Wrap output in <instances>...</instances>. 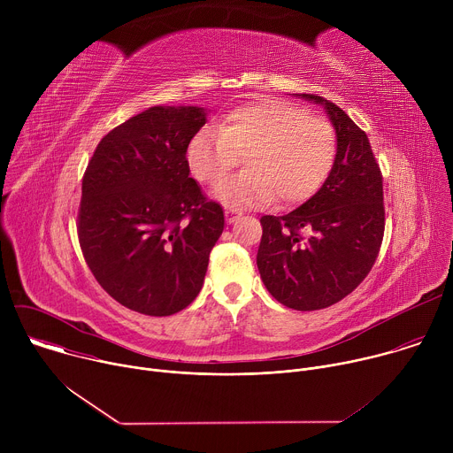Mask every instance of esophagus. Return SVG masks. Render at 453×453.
<instances>
[{
    "label": "esophagus",
    "instance_id": "34e87169",
    "mask_svg": "<svg viewBox=\"0 0 453 453\" xmlns=\"http://www.w3.org/2000/svg\"><path fill=\"white\" fill-rule=\"evenodd\" d=\"M242 217V213H238V211H234V210H226V220L229 222V224H233V222H236L238 219Z\"/></svg>",
    "mask_w": 453,
    "mask_h": 453
}]
</instances>
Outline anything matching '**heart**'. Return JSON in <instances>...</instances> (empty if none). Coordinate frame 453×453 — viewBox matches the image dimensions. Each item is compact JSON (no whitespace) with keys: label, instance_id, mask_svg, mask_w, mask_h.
I'll return each instance as SVG.
<instances>
[{"label":"heart","instance_id":"b5f03b06","mask_svg":"<svg viewBox=\"0 0 453 453\" xmlns=\"http://www.w3.org/2000/svg\"><path fill=\"white\" fill-rule=\"evenodd\" d=\"M337 133L330 121L304 109L262 100L240 105L222 118L217 131L191 138L186 161L199 182L215 186L242 157L247 170L217 189L226 204L245 208L271 203L297 204L322 186L337 159Z\"/></svg>","mask_w":453,"mask_h":453}]
</instances>
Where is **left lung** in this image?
Segmentation results:
<instances>
[{"instance_id": "8db88e82", "label": "left lung", "mask_w": 453, "mask_h": 453, "mask_svg": "<svg viewBox=\"0 0 453 453\" xmlns=\"http://www.w3.org/2000/svg\"><path fill=\"white\" fill-rule=\"evenodd\" d=\"M326 109L337 133L335 165L294 211L260 219L256 264L276 301L311 311L351 294L372 269L385 229L383 177L367 134L334 102L303 95Z\"/></svg>"}]
</instances>
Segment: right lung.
I'll return each mask as SVG.
<instances>
[{
    "label": "right lung",
    "instance_id": "add662e5",
    "mask_svg": "<svg viewBox=\"0 0 453 453\" xmlns=\"http://www.w3.org/2000/svg\"><path fill=\"white\" fill-rule=\"evenodd\" d=\"M201 107L156 105L107 133L88 163L77 217L100 287L138 313L180 311L203 288L224 211L189 177L186 150Z\"/></svg>",
    "mask_w": 453,
    "mask_h": 453
}]
</instances>
